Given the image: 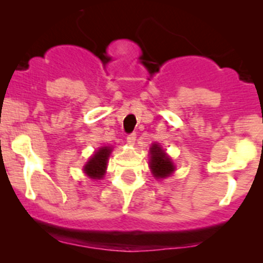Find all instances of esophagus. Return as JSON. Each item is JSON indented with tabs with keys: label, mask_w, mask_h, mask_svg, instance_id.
Instances as JSON below:
<instances>
[{
	"label": "esophagus",
	"mask_w": 263,
	"mask_h": 263,
	"mask_svg": "<svg viewBox=\"0 0 263 263\" xmlns=\"http://www.w3.org/2000/svg\"><path fill=\"white\" fill-rule=\"evenodd\" d=\"M136 137H137V135H136L135 132H134V134H129L127 136V142H128V143L129 144H134L135 142H136Z\"/></svg>",
	"instance_id": "obj_1"
}]
</instances>
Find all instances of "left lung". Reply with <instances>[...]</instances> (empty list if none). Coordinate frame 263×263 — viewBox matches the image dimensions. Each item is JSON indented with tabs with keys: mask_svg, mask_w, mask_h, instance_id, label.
I'll return each mask as SVG.
<instances>
[{
	"mask_svg": "<svg viewBox=\"0 0 263 263\" xmlns=\"http://www.w3.org/2000/svg\"><path fill=\"white\" fill-rule=\"evenodd\" d=\"M151 170L156 178H165L174 171V164L158 144L151 147Z\"/></svg>",
	"mask_w": 263,
	"mask_h": 263,
	"instance_id": "left-lung-1",
	"label": "left lung"
}]
</instances>
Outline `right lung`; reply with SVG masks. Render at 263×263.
<instances>
[{"label":"right lung","mask_w":263,"mask_h":263,"mask_svg":"<svg viewBox=\"0 0 263 263\" xmlns=\"http://www.w3.org/2000/svg\"><path fill=\"white\" fill-rule=\"evenodd\" d=\"M110 153V147H101V148L90 158V161L86 163L85 167H84V171H85L87 176L92 178V179H100V178H102V176L105 174V170H106L107 159Z\"/></svg>","instance_id":"add662e5"}]
</instances>
